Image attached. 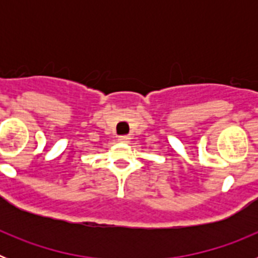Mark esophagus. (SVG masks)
<instances>
[{"mask_svg": "<svg viewBox=\"0 0 258 258\" xmlns=\"http://www.w3.org/2000/svg\"><path fill=\"white\" fill-rule=\"evenodd\" d=\"M131 141V137L129 136H121V137H118V142H121V143H127Z\"/></svg>", "mask_w": 258, "mask_h": 258, "instance_id": "34e87169", "label": "esophagus"}]
</instances>
